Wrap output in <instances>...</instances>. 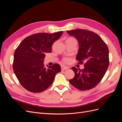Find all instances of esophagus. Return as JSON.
Instances as JSON below:
<instances>
[{"mask_svg": "<svg viewBox=\"0 0 122 122\" xmlns=\"http://www.w3.org/2000/svg\"><path fill=\"white\" fill-rule=\"evenodd\" d=\"M61 70H62V71H64V70L68 69L69 68H68V67H66V66H61Z\"/></svg>", "mask_w": 122, "mask_h": 122, "instance_id": "obj_1", "label": "esophagus"}]
</instances>
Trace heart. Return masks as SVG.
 <instances>
[{
  "label": "heart",
  "instance_id": "b5f03b06",
  "mask_svg": "<svg viewBox=\"0 0 122 122\" xmlns=\"http://www.w3.org/2000/svg\"><path fill=\"white\" fill-rule=\"evenodd\" d=\"M62 61L65 62H69L70 61V59L69 57H64L62 59Z\"/></svg>",
  "mask_w": 122,
  "mask_h": 122
}]
</instances>
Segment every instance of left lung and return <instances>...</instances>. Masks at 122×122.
<instances>
[{
  "label": "left lung",
  "mask_w": 122,
  "mask_h": 122,
  "mask_svg": "<svg viewBox=\"0 0 122 122\" xmlns=\"http://www.w3.org/2000/svg\"><path fill=\"white\" fill-rule=\"evenodd\" d=\"M79 43V48L76 60L84 68L80 70L73 67L75 76L69 82L80 91H86L95 87L101 81L109 64V50L106 43L98 34L86 29L68 30Z\"/></svg>",
  "instance_id": "obj_1"
}]
</instances>
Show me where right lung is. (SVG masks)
Wrapping results in <instances>:
<instances>
[{
  "instance_id": "add662e5",
  "label": "right lung",
  "mask_w": 122,
  "mask_h": 122,
  "mask_svg": "<svg viewBox=\"0 0 122 122\" xmlns=\"http://www.w3.org/2000/svg\"><path fill=\"white\" fill-rule=\"evenodd\" d=\"M63 31L53 34L39 33L25 38L14 55L13 68L18 80L26 90L32 93L46 90L53 83L55 75L61 71L60 65L44 67L45 53H50L52 44Z\"/></svg>"
}]
</instances>
